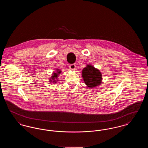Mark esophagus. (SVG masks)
Returning <instances> with one entry per match:
<instances>
[{"instance_id": "1", "label": "esophagus", "mask_w": 148, "mask_h": 148, "mask_svg": "<svg viewBox=\"0 0 148 148\" xmlns=\"http://www.w3.org/2000/svg\"><path fill=\"white\" fill-rule=\"evenodd\" d=\"M75 66H76L75 64H70L69 65V68L72 70L75 69Z\"/></svg>"}]
</instances>
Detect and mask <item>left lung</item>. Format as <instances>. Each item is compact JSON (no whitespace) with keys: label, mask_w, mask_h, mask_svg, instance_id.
<instances>
[{"label":"left lung","mask_w":148,"mask_h":148,"mask_svg":"<svg viewBox=\"0 0 148 148\" xmlns=\"http://www.w3.org/2000/svg\"><path fill=\"white\" fill-rule=\"evenodd\" d=\"M82 76L85 84L89 88H94L101 83L102 79L101 73L90 65H88L83 69Z\"/></svg>","instance_id":"obj_1"}]
</instances>
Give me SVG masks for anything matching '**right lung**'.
I'll return each mask as SVG.
<instances>
[{"instance_id":"add662e5","label":"right lung","mask_w":148,"mask_h":148,"mask_svg":"<svg viewBox=\"0 0 148 148\" xmlns=\"http://www.w3.org/2000/svg\"><path fill=\"white\" fill-rule=\"evenodd\" d=\"M61 73V71H59V69H57L56 70V73H54V74L53 75V76H52V77H51V80H53V83H56V79L58 77V75L60 74ZM50 81H51V79H50Z\"/></svg>"}]
</instances>
